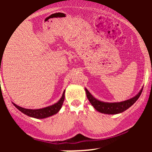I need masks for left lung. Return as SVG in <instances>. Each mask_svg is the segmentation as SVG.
Returning <instances> with one entry per match:
<instances>
[{
  "label": "left lung",
  "mask_w": 152,
  "mask_h": 152,
  "mask_svg": "<svg viewBox=\"0 0 152 152\" xmlns=\"http://www.w3.org/2000/svg\"><path fill=\"white\" fill-rule=\"evenodd\" d=\"M142 90L143 88L141 89L137 95L126 101H124V102H121L108 103L101 102V101H99L98 99L94 98L93 96L90 94V92L86 88H85L87 98L91 104V105L94 106V109L98 111L99 112L106 114H116L126 111V109H128L130 106L133 105L134 103L138 100L141 94H142Z\"/></svg>",
  "instance_id": "1"
}]
</instances>
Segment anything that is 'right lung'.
I'll return each instance as SVG.
<instances>
[{
  "label": "right lung",
  "mask_w": 152,
  "mask_h": 152,
  "mask_svg": "<svg viewBox=\"0 0 152 152\" xmlns=\"http://www.w3.org/2000/svg\"><path fill=\"white\" fill-rule=\"evenodd\" d=\"M65 91L63 93V95L61 98L60 100L58 102L54 104L53 105L47 106V107L42 108V109H25V108L20 107L14 103H13V105L18 109L19 111H21L24 114L27 115V116H31V117L36 118H45L47 117H49L50 116L57 114L59 110L61 109L63 105V103L64 102V99H65Z\"/></svg>",
  "instance_id": "1"
}]
</instances>
